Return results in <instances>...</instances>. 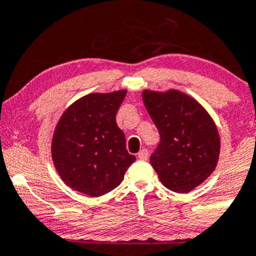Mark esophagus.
Returning <instances> with one entry per match:
<instances>
[{
	"instance_id": "34e87169",
	"label": "esophagus",
	"mask_w": 256,
	"mask_h": 256,
	"mask_svg": "<svg viewBox=\"0 0 256 256\" xmlns=\"http://www.w3.org/2000/svg\"><path fill=\"white\" fill-rule=\"evenodd\" d=\"M149 156V152L146 149H142L140 152L138 153V158L142 159V160H146Z\"/></svg>"
}]
</instances>
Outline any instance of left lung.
<instances>
[{"label": "left lung", "instance_id": "8db88e82", "mask_svg": "<svg viewBox=\"0 0 256 256\" xmlns=\"http://www.w3.org/2000/svg\"><path fill=\"white\" fill-rule=\"evenodd\" d=\"M142 98L160 134L152 166L169 190L189 193L216 168L220 136L213 118L198 100L178 90H144Z\"/></svg>", "mask_w": 256, "mask_h": 256}]
</instances>
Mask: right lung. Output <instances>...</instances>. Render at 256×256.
<instances>
[{
  "label": "right lung",
  "mask_w": 256,
  "mask_h": 256,
  "mask_svg": "<svg viewBox=\"0 0 256 256\" xmlns=\"http://www.w3.org/2000/svg\"><path fill=\"white\" fill-rule=\"evenodd\" d=\"M126 94V90L90 93L60 116L50 153L60 179L73 190L104 196L122 183L136 160L126 149V136L116 122Z\"/></svg>",
  "instance_id": "obj_1"
}]
</instances>
